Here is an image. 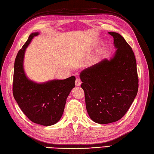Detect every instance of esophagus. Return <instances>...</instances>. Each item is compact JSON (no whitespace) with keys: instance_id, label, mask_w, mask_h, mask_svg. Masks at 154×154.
Returning <instances> with one entry per match:
<instances>
[{"instance_id":"34e87169","label":"esophagus","mask_w":154,"mask_h":154,"mask_svg":"<svg viewBox=\"0 0 154 154\" xmlns=\"http://www.w3.org/2000/svg\"><path fill=\"white\" fill-rule=\"evenodd\" d=\"M81 84V79H79V77H77L76 79V81H75V85L76 86H80Z\"/></svg>"}]
</instances>
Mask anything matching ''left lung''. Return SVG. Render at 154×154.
<instances>
[{
	"mask_svg": "<svg viewBox=\"0 0 154 154\" xmlns=\"http://www.w3.org/2000/svg\"><path fill=\"white\" fill-rule=\"evenodd\" d=\"M117 50L110 60H104L81 71V88L91 120L104 124L116 122L131 106L138 90L136 61L132 48L120 34L109 32Z\"/></svg>",
	"mask_w": 154,
	"mask_h": 154,
	"instance_id": "obj_1",
	"label": "left lung"
}]
</instances>
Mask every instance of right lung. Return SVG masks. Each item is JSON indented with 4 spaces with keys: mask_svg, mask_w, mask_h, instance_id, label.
I'll list each match as a JSON object with an SVG mask.
<instances>
[{
    "mask_svg": "<svg viewBox=\"0 0 154 154\" xmlns=\"http://www.w3.org/2000/svg\"><path fill=\"white\" fill-rule=\"evenodd\" d=\"M38 32L30 35L18 52L14 61L13 96L24 114L34 123L51 126L60 120L66 99L75 87V76L38 84L29 80L23 68L26 48Z\"/></svg>",
    "mask_w": 154,
    "mask_h": 154,
    "instance_id": "add662e5",
    "label": "right lung"
}]
</instances>
